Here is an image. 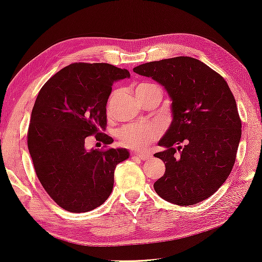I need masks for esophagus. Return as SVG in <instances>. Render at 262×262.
Returning <instances> with one entry per match:
<instances>
[{
	"label": "esophagus",
	"instance_id": "34e87169",
	"mask_svg": "<svg viewBox=\"0 0 262 262\" xmlns=\"http://www.w3.org/2000/svg\"><path fill=\"white\" fill-rule=\"evenodd\" d=\"M131 154H132V156H134V157L139 158V159H141V160H147V159H149V158H151V154H148V153H138V152H132Z\"/></svg>",
	"mask_w": 262,
	"mask_h": 262
}]
</instances>
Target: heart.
Wrapping results in <instances>:
<instances>
[{
  "instance_id": "1",
  "label": "heart",
  "mask_w": 262,
  "mask_h": 262,
  "mask_svg": "<svg viewBox=\"0 0 262 262\" xmlns=\"http://www.w3.org/2000/svg\"><path fill=\"white\" fill-rule=\"evenodd\" d=\"M153 89H160V87L151 82H143L137 85L136 92L137 95L141 96L143 94L151 92ZM115 95L116 91L110 94L108 108ZM160 127L154 123H132L119 128L117 131V137L124 146L143 151V149H146L160 136Z\"/></svg>"
}]
</instances>
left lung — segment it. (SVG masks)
I'll use <instances>...</instances> for the list:
<instances>
[{
  "label": "left lung",
  "instance_id": "1",
  "mask_svg": "<svg viewBox=\"0 0 262 262\" xmlns=\"http://www.w3.org/2000/svg\"><path fill=\"white\" fill-rule=\"evenodd\" d=\"M134 72L161 83L171 97L173 122L154 154L166 171L154 183L178 205L207 200L229 178L242 137L237 103L229 84L204 62L177 57L143 63Z\"/></svg>",
  "mask_w": 262,
  "mask_h": 262
}]
</instances>
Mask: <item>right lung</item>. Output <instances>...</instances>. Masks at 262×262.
Segmentation results:
<instances>
[{
    "label": "right lung",
    "instance_id": "add662e5",
    "mask_svg": "<svg viewBox=\"0 0 262 262\" xmlns=\"http://www.w3.org/2000/svg\"><path fill=\"white\" fill-rule=\"evenodd\" d=\"M127 70L104 62L71 63L46 81L34 102L28 147L37 178L59 207L87 212L100 207L114 188V173L128 158L125 148L106 147L114 139L106 128V102L116 80ZM91 135L101 150L87 151Z\"/></svg>",
    "mask_w": 262,
    "mask_h": 262
}]
</instances>
